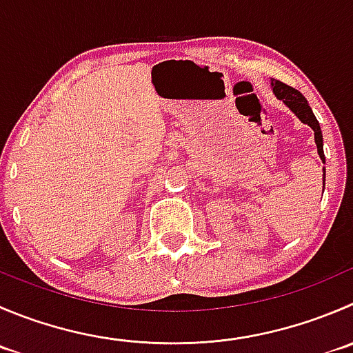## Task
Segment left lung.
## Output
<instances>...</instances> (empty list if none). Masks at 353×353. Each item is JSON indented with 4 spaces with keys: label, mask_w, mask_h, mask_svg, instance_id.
Returning <instances> with one entry per match:
<instances>
[{
    "label": "left lung",
    "mask_w": 353,
    "mask_h": 353,
    "mask_svg": "<svg viewBox=\"0 0 353 353\" xmlns=\"http://www.w3.org/2000/svg\"><path fill=\"white\" fill-rule=\"evenodd\" d=\"M271 85H272V93H274L279 100H283V103H285L286 107H288L290 110H292L293 114H295L296 117L303 122V124H307L312 128L314 139H316V145H317V153H319L321 160L324 162L323 132H321L319 122H317L312 108H310L309 103H307L305 97H303L299 90H295V88H292V85L285 84V82H281V81H276V79H272Z\"/></svg>",
    "instance_id": "left-lung-1"
}]
</instances>
